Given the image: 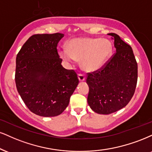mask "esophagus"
Wrapping results in <instances>:
<instances>
[{"mask_svg": "<svg viewBox=\"0 0 152 152\" xmlns=\"http://www.w3.org/2000/svg\"><path fill=\"white\" fill-rule=\"evenodd\" d=\"M78 79H79L80 82H83L85 80V76L83 74H79L78 75Z\"/></svg>", "mask_w": 152, "mask_h": 152, "instance_id": "34e87169", "label": "esophagus"}]
</instances>
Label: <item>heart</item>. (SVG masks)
Masks as SVG:
<instances>
[{
  "label": "heart",
  "mask_w": 152,
  "mask_h": 152,
  "mask_svg": "<svg viewBox=\"0 0 152 152\" xmlns=\"http://www.w3.org/2000/svg\"><path fill=\"white\" fill-rule=\"evenodd\" d=\"M111 43L107 39L75 38L67 42V48L59 50V55L68 64L82 61L83 69L88 72L104 67L112 53Z\"/></svg>",
  "instance_id": "b5f03b06"
}]
</instances>
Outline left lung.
<instances>
[{"mask_svg": "<svg viewBox=\"0 0 152 152\" xmlns=\"http://www.w3.org/2000/svg\"><path fill=\"white\" fill-rule=\"evenodd\" d=\"M116 52L102 68L87 73V102L91 110L107 115L125 107L133 96L137 82V63L130 45L110 33Z\"/></svg>", "mask_w": 152, "mask_h": 152, "instance_id": "left-lung-1", "label": "left lung"}]
</instances>
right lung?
Instances as JSON below:
<instances>
[{
	"label": "right lung",
	"mask_w": 152,
	"mask_h": 152,
	"mask_svg": "<svg viewBox=\"0 0 152 152\" xmlns=\"http://www.w3.org/2000/svg\"><path fill=\"white\" fill-rule=\"evenodd\" d=\"M63 37L61 33L32 35L16 57L18 93L32 113L43 117L63 113L79 83L77 73L61 65L57 45Z\"/></svg>",
	"instance_id": "right-lung-1"
}]
</instances>
